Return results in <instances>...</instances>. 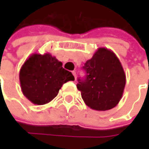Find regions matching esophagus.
<instances>
[{
    "instance_id": "esophagus-1",
    "label": "esophagus",
    "mask_w": 149,
    "mask_h": 149,
    "mask_svg": "<svg viewBox=\"0 0 149 149\" xmlns=\"http://www.w3.org/2000/svg\"><path fill=\"white\" fill-rule=\"evenodd\" d=\"M72 74H73V75L74 76V79H76V72H75V71H72Z\"/></svg>"
}]
</instances>
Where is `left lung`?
Returning a JSON list of instances; mask_svg holds the SVG:
<instances>
[{
    "mask_svg": "<svg viewBox=\"0 0 149 149\" xmlns=\"http://www.w3.org/2000/svg\"><path fill=\"white\" fill-rule=\"evenodd\" d=\"M83 69L87 74L84 79L79 78L77 89L85 104L98 111L114 108L126 84L125 73L116 54L107 48H99Z\"/></svg>",
    "mask_w": 149,
    "mask_h": 149,
    "instance_id": "left-lung-1",
    "label": "left lung"
}]
</instances>
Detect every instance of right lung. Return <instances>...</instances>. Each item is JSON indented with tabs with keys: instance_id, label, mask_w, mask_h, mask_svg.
I'll use <instances>...</instances> for the list:
<instances>
[{
	"instance_id": "add662e5",
	"label": "right lung",
	"mask_w": 149,
	"mask_h": 149,
	"mask_svg": "<svg viewBox=\"0 0 149 149\" xmlns=\"http://www.w3.org/2000/svg\"><path fill=\"white\" fill-rule=\"evenodd\" d=\"M19 78L23 95L37 105L48 104L64 84L74 80L71 72L49 53L32 54L21 66Z\"/></svg>"
}]
</instances>
